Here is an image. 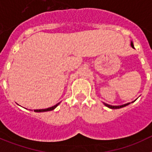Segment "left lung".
I'll use <instances>...</instances> for the list:
<instances>
[{"label": "left lung", "instance_id": "obj_1", "mask_svg": "<svg viewBox=\"0 0 152 152\" xmlns=\"http://www.w3.org/2000/svg\"><path fill=\"white\" fill-rule=\"evenodd\" d=\"M131 46L132 47L133 49H135V47H134L132 41H131ZM133 102H132V103H133ZM103 104H104L106 107H109V108H110V109H120V108H123V107H126V106H128L129 104V103H126V104H123V105H120V106H112V105H110V104H107V103H103Z\"/></svg>", "mask_w": 152, "mask_h": 152}]
</instances>
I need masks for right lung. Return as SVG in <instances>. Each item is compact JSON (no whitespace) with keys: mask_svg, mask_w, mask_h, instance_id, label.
I'll list each match as a JSON object with an SVG mask.
<instances>
[{"mask_svg":"<svg viewBox=\"0 0 152 152\" xmlns=\"http://www.w3.org/2000/svg\"><path fill=\"white\" fill-rule=\"evenodd\" d=\"M61 103V102H60ZM57 103V104H56L55 106H53V107H49V108H46V109H42V110H35V112L36 113H42V112H47V111H51V110H55V109L56 108V107H58V106L59 105V103Z\"/></svg>","mask_w":152,"mask_h":152,"instance_id":"obj_1","label":"right lung"}]
</instances>
